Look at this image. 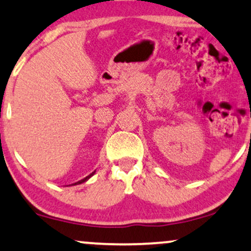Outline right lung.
Listing matches in <instances>:
<instances>
[{
    "instance_id": "1",
    "label": "right lung",
    "mask_w": 251,
    "mask_h": 251,
    "mask_svg": "<svg viewBox=\"0 0 251 251\" xmlns=\"http://www.w3.org/2000/svg\"><path fill=\"white\" fill-rule=\"evenodd\" d=\"M95 173H96V171H95V172H92V173H91V174H90V175H87V176H86V177H84V179H81V180H79V181H77V182L72 183V185H80V183L85 182V181H87V180H89V179H90V177H91V176H92V175H93V174H95Z\"/></svg>"
}]
</instances>
